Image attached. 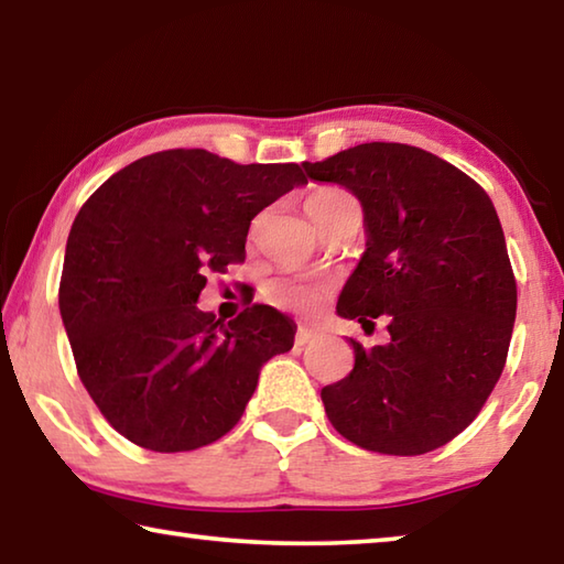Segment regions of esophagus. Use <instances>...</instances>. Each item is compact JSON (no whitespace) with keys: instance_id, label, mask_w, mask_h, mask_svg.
<instances>
[{"instance_id":"esophagus-1","label":"esophagus","mask_w":564,"mask_h":564,"mask_svg":"<svg viewBox=\"0 0 564 564\" xmlns=\"http://www.w3.org/2000/svg\"><path fill=\"white\" fill-rule=\"evenodd\" d=\"M316 336H318V330H313L308 326H301L299 330H295V346H305V343H311Z\"/></svg>"}]
</instances>
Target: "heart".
<instances>
[{
	"instance_id": "b5f03b06",
	"label": "heart",
	"mask_w": 564,
	"mask_h": 564,
	"mask_svg": "<svg viewBox=\"0 0 564 564\" xmlns=\"http://www.w3.org/2000/svg\"><path fill=\"white\" fill-rule=\"evenodd\" d=\"M340 202H350V196L343 188L328 186L318 188L316 194H311L308 202H305V208H308V214L313 216L323 212V208H330ZM321 291L323 283L318 279H313V275H281V279H275L269 285V293L275 303L299 311L311 308V305L321 299Z\"/></svg>"
}]
</instances>
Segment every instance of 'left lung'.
Listing matches in <instances>:
<instances>
[{"mask_svg":"<svg viewBox=\"0 0 564 564\" xmlns=\"http://www.w3.org/2000/svg\"><path fill=\"white\" fill-rule=\"evenodd\" d=\"M305 174L362 206L366 251L338 316L386 346L350 338L356 366L321 390L333 427L366 451L423 455L480 413L508 358L518 285L490 196L447 161L408 144L350 147Z\"/></svg>","mask_w":564,"mask_h":564,"instance_id":"8db88e82","label":"left lung"}]
</instances>
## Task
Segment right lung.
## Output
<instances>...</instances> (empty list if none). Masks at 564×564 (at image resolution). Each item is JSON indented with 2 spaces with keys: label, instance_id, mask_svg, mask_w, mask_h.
<instances>
[{
  "label": "right lung",
  "instance_id": "obj_1",
  "mask_svg": "<svg viewBox=\"0 0 564 564\" xmlns=\"http://www.w3.org/2000/svg\"><path fill=\"white\" fill-rule=\"evenodd\" d=\"M308 184L299 164H234L171 149L94 191L66 238L59 311L104 417L156 453L196 451L241 420L295 323L253 303L224 323L196 308L208 273L246 259L253 216Z\"/></svg>",
  "mask_w": 564,
  "mask_h": 564
}]
</instances>
